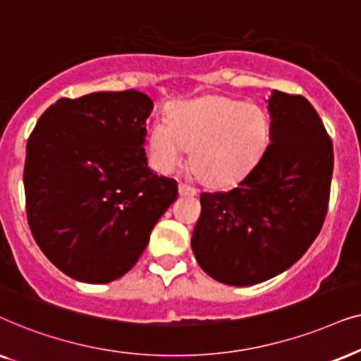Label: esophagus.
Instances as JSON below:
<instances>
[{"label": "esophagus", "instance_id": "1", "mask_svg": "<svg viewBox=\"0 0 361 361\" xmlns=\"http://www.w3.org/2000/svg\"><path fill=\"white\" fill-rule=\"evenodd\" d=\"M178 193H180V196H195L196 191H195V188H191V186H188V185L180 183L178 185Z\"/></svg>", "mask_w": 361, "mask_h": 361}]
</instances>
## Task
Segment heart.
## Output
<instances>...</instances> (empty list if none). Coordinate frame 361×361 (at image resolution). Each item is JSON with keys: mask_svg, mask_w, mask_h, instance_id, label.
<instances>
[{"mask_svg": "<svg viewBox=\"0 0 361 361\" xmlns=\"http://www.w3.org/2000/svg\"><path fill=\"white\" fill-rule=\"evenodd\" d=\"M271 122L261 105L209 95L178 105L153 123L148 150L155 168L170 173L191 150L190 168L206 185L239 180L264 155Z\"/></svg>", "mask_w": 361, "mask_h": 361, "instance_id": "b5f03b06", "label": "heart"}]
</instances>
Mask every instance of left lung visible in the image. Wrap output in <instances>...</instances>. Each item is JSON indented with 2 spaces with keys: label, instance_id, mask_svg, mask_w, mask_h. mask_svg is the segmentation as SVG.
<instances>
[{
  "label": "left lung",
  "instance_id": "obj_1",
  "mask_svg": "<svg viewBox=\"0 0 361 361\" xmlns=\"http://www.w3.org/2000/svg\"><path fill=\"white\" fill-rule=\"evenodd\" d=\"M271 143L228 191L201 193L191 238L200 267L228 286H254L304 256L324 224L334 147L302 95L272 90Z\"/></svg>",
  "mask_w": 361,
  "mask_h": 361
}]
</instances>
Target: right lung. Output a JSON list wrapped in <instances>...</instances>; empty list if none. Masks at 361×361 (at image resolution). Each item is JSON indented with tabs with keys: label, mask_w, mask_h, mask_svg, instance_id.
<instances>
[{
	"label": "right lung",
	"mask_w": 361,
	"mask_h": 361,
	"mask_svg": "<svg viewBox=\"0 0 361 361\" xmlns=\"http://www.w3.org/2000/svg\"><path fill=\"white\" fill-rule=\"evenodd\" d=\"M152 110L133 89L59 99L27 140V223L44 256L75 281L107 284L130 271L176 200V181L147 163Z\"/></svg>",
	"instance_id": "add662e5"
}]
</instances>
